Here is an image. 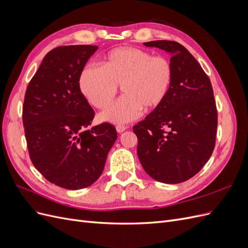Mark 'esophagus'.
I'll list each match as a JSON object with an SVG mask.
<instances>
[{"label": "esophagus", "mask_w": 248, "mask_h": 248, "mask_svg": "<svg viewBox=\"0 0 248 248\" xmlns=\"http://www.w3.org/2000/svg\"><path fill=\"white\" fill-rule=\"evenodd\" d=\"M116 129H117V131L119 133H122V132H124L127 129V127L123 126V125H118V126H116Z\"/></svg>", "instance_id": "obj_1"}]
</instances>
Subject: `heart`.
Returning a JSON list of instances; mask_svg holds the SVG:
<instances>
[{
    "instance_id": "b5f03b06",
    "label": "heart",
    "mask_w": 248,
    "mask_h": 248,
    "mask_svg": "<svg viewBox=\"0 0 248 248\" xmlns=\"http://www.w3.org/2000/svg\"><path fill=\"white\" fill-rule=\"evenodd\" d=\"M100 67L86 66L79 73L78 88L92 107L108 108L118 91L122 97L101 114L112 124L128 123L141 112L153 111L167 99L174 79L170 59L129 46L118 47L103 56Z\"/></svg>"
}]
</instances>
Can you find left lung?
I'll use <instances>...</instances> for the list:
<instances>
[{"mask_svg": "<svg viewBox=\"0 0 248 248\" xmlns=\"http://www.w3.org/2000/svg\"><path fill=\"white\" fill-rule=\"evenodd\" d=\"M144 46L169 52L174 79L164 102L133 127L138 156L156 181L181 183L198 174L215 147L217 110L211 81L180 43L156 40Z\"/></svg>", "mask_w": 248, "mask_h": 248, "instance_id": "8db88e82", "label": "left lung"}]
</instances>
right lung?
<instances>
[{"mask_svg": "<svg viewBox=\"0 0 248 248\" xmlns=\"http://www.w3.org/2000/svg\"><path fill=\"white\" fill-rule=\"evenodd\" d=\"M95 46H59L48 51L30 81L22 122L34 167L65 189L78 190L96 182L117 140L108 123L89 128L94 110L81 95L78 77Z\"/></svg>", "mask_w": 248, "mask_h": 248, "instance_id": "obj_1", "label": "right lung"}]
</instances>
